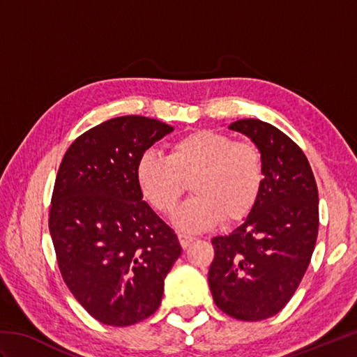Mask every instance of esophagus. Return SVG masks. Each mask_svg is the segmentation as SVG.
Here are the masks:
<instances>
[{
    "mask_svg": "<svg viewBox=\"0 0 357 357\" xmlns=\"http://www.w3.org/2000/svg\"><path fill=\"white\" fill-rule=\"evenodd\" d=\"M178 238H179V242H181V245H183V248H187L195 241L193 236H188V234H184V233H179Z\"/></svg>",
    "mask_w": 357,
    "mask_h": 357,
    "instance_id": "34e87169",
    "label": "esophagus"
}]
</instances>
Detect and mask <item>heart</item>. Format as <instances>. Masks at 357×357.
Wrapping results in <instances>:
<instances>
[{"label": "heart", "instance_id": "heart-1", "mask_svg": "<svg viewBox=\"0 0 357 357\" xmlns=\"http://www.w3.org/2000/svg\"><path fill=\"white\" fill-rule=\"evenodd\" d=\"M261 150L250 141H233L213 130H195L174 141L167 158L146 151L136 164V183L151 207L170 213L190 183L192 199L173 215L184 231L211 229L221 219H244L264 185Z\"/></svg>", "mask_w": 357, "mask_h": 357}]
</instances>
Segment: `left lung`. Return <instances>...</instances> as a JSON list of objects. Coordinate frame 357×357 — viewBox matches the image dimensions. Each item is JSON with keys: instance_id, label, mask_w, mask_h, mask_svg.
I'll list each match as a JSON object with an SVG mask.
<instances>
[{"instance_id": "8db88e82", "label": "left lung", "mask_w": 357, "mask_h": 357, "mask_svg": "<svg viewBox=\"0 0 357 357\" xmlns=\"http://www.w3.org/2000/svg\"><path fill=\"white\" fill-rule=\"evenodd\" d=\"M230 130L261 150L264 185L244 222L211 239L208 285L215 304L239 321L278 314L308 268L319 229V196L307 156L261 119H239Z\"/></svg>"}]
</instances>
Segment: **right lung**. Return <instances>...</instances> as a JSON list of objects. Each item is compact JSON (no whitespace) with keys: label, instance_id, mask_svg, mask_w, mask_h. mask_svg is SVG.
<instances>
[{"label":"right lung","instance_id":"right-lung-1","mask_svg":"<svg viewBox=\"0 0 357 357\" xmlns=\"http://www.w3.org/2000/svg\"><path fill=\"white\" fill-rule=\"evenodd\" d=\"M172 130L146 116L113 118L75 139L59 165L49 216L59 271L105 325L127 327L153 314L183 252L136 183L139 158Z\"/></svg>","mask_w":357,"mask_h":357}]
</instances>
